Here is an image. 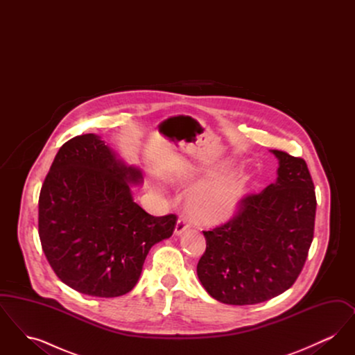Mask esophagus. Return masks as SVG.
Instances as JSON below:
<instances>
[{
    "label": "esophagus",
    "instance_id": "34e87169",
    "mask_svg": "<svg viewBox=\"0 0 355 355\" xmlns=\"http://www.w3.org/2000/svg\"><path fill=\"white\" fill-rule=\"evenodd\" d=\"M186 229H189V222L186 220L185 217H180L177 220V225H175V229H174V233L177 236L182 234L185 232Z\"/></svg>",
    "mask_w": 355,
    "mask_h": 355
}]
</instances>
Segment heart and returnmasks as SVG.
Segmentation results:
<instances>
[{
	"label": "heart",
	"mask_w": 355,
	"mask_h": 355,
	"mask_svg": "<svg viewBox=\"0 0 355 355\" xmlns=\"http://www.w3.org/2000/svg\"><path fill=\"white\" fill-rule=\"evenodd\" d=\"M225 164L209 165L193 170L180 177L181 182L201 181L217 174ZM248 189V175L241 169L230 170L225 174L196 187L187 198L190 216L202 223H220L236 213Z\"/></svg>",
	"instance_id": "1"
}]
</instances>
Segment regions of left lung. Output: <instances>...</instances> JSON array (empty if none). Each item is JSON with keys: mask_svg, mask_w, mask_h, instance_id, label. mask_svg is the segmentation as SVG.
Instances as JSON below:
<instances>
[{"mask_svg": "<svg viewBox=\"0 0 355 355\" xmlns=\"http://www.w3.org/2000/svg\"><path fill=\"white\" fill-rule=\"evenodd\" d=\"M278 178L242 198L233 218L203 232L197 274L222 304H255L294 285L314 236L317 198L304 158L271 150Z\"/></svg>", "mask_w": 355, "mask_h": 355, "instance_id": "8db88e82", "label": "left lung"}]
</instances>
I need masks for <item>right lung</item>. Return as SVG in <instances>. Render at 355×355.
<instances>
[{
    "label": "right lung",
    "instance_id": "obj_1",
    "mask_svg": "<svg viewBox=\"0 0 355 355\" xmlns=\"http://www.w3.org/2000/svg\"><path fill=\"white\" fill-rule=\"evenodd\" d=\"M141 180L97 135L60 148L40 191L38 234L65 285L92 297L123 295L153 245L173 234L175 214L154 217L133 201L129 184Z\"/></svg>",
    "mask_w": 355,
    "mask_h": 355
}]
</instances>
